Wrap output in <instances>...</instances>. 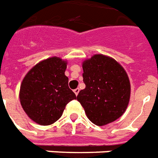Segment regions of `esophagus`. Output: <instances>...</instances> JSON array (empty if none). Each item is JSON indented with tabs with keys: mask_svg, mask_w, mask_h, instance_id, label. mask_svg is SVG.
Returning a JSON list of instances; mask_svg holds the SVG:
<instances>
[{
	"mask_svg": "<svg viewBox=\"0 0 158 158\" xmlns=\"http://www.w3.org/2000/svg\"><path fill=\"white\" fill-rule=\"evenodd\" d=\"M79 92H80V89H79V88H76V89H75V90H74L75 94H76L77 96V95H78V93H79Z\"/></svg>",
	"mask_w": 158,
	"mask_h": 158,
	"instance_id": "1",
	"label": "esophagus"
}]
</instances>
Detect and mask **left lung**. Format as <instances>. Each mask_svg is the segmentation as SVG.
Here are the masks:
<instances>
[{"label": "left lung", "mask_w": 158, "mask_h": 158, "mask_svg": "<svg viewBox=\"0 0 158 158\" xmlns=\"http://www.w3.org/2000/svg\"><path fill=\"white\" fill-rule=\"evenodd\" d=\"M82 69L86 87L77 98L94 125L112 123L129 104L131 83L127 73L114 59L103 55H94L84 60Z\"/></svg>", "instance_id": "1"}]
</instances>
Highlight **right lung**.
Wrapping results in <instances>:
<instances>
[{
  "mask_svg": "<svg viewBox=\"0 0 158 158\" xmlns=\"http://www.w3.org/2000/svg\"><path fill=\"white\" fill-rule=\"evenodd\" d=\"M67 62L59 57L40 61L22 81L21 105L27 115L41 125H49L60 118L65 105L77 97L68 86L65 75Z\"/></svg>",
  "mask_w": 158,
  "mask_h": 158,
  "instance_id": "obj_1",
  "label": "right lung"
}]
</instances>
